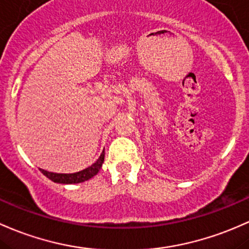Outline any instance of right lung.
<instances>
[{"mask_svg": "<svg viewBox=\"0 0 249 249\" xmlns=\"http://www.w3.org/2000/svg\"><path fill=\"white\" fill-rule=\"evenodd\" d=\"M104 157H105V151L103 150L102 155L99 156L97 160L92 165H89V168L84 169V170L78 171L74 174H56V173H51V171L43 170L40 169V171L45 175L47 178L55 183H61V184H76V183H81L85 181H89V178L95 176L98 174V171L102 168L104 163Z\"/></svg>", "mask_w": 249, "mask_h": 249, "instance_id": "1", "label": "right lung"}]
</instances>
